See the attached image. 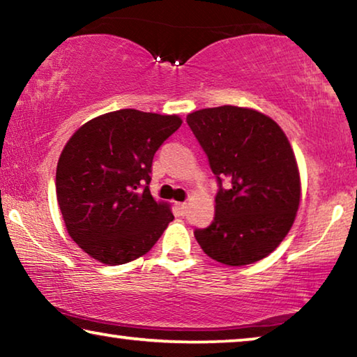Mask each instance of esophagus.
I'll return each mask as SVG.
<instances>
[{"instance_id":"obj_1","label":"esophagus","mask_w":357,"mask_h":357,"mask_svg":"<svg viewBox=\"0 0 357 357\" xmlns=\"http://www.w3.org/2000/svg\"><path fill=\"white\" fill-rule=\"evenodd\" d=\"M175 209L178 211L180 215H183L186 211V202H175Z\"/></svg>"}]
</instances>
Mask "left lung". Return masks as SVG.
Segmentation results:
<instances>
[{
    "label": "left lung",
    "instance_id": "1",
    "mask_svg": "<svg viewBox=\"0 0 357 357\" xmlns=\"http://www.w3.org/2000/svg\"><path fill=\"white\" fill-rule=\"evenodd\" d=\"M218 182L213 222L195 238L211 259L228 266L265 259L297 215L300 172L284 130L257 109L223 105L186 116ZM232 183L221 188V180Z\"/></svg>",
    "mask_w": 357,
    "mask_h": 357
}]
</instances>
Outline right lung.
<instances>
[{
    "label": "right lung",
    "instance_id": "1",
    "mask_svg": "<svg viewBox=\"0 0 357 357\" xmlns=\"http://www.w3.org/2000/svg\"><path fill=\"white\" fill-rule=\"evenodd\" d=\"M180 126L177 114L126 108L70 137L57 162V202L70 238L92 259L112 266L139 259L174 220L148 185L153 156Z\"/></svg>",
    "mask_w": 357,
    "mask_h": 357
}]
</instances>
